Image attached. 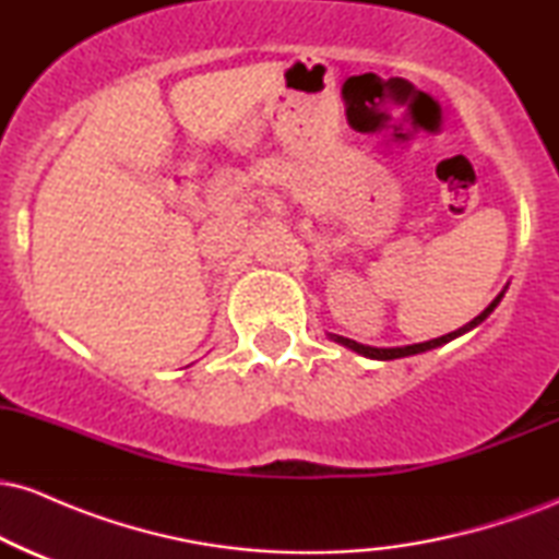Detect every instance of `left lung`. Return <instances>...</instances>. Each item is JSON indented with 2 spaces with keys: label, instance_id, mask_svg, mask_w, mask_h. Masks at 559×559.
Here are the masks:
<instances>
[{
  "label": "left lung",
  "instance_id": "8db88e82",
  "mask_svg": "<svg viewBox=\"0 0 559 559\" xmlns=\"http://www.w3.org/2000/svg\"><path fill=\"white\" fill-rule=\"evenodd\" d=\"M504 292H507V286L502 288V292L497 294V299L491 301L489 307H486L484 312H480V316H476L471 320V323H465L463 329H457V331H452V333H447V336H439V338H431V342H420V344H407V346H368V344H360V342H352V338H346V336H336V333H329V338L331 342H336V344H342V346H346V349H352V352H357V355H362V357H370V360H400V357H409V355H420V352H428V349H436V346H444V344H449L452 342V338H457V336H463V333H467V331H473L476 329V325H480L484 323L486 318L491 316L493 312V307L499 305V301H502V297H504Z\"/></svg>",
  "mask_w": 559,
  "mask_h": 559
}]
</instances>
